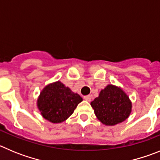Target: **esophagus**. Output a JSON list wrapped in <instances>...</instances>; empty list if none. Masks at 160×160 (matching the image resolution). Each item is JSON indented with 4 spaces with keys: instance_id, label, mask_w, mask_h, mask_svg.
Here are the masks:
<instances>
[{
    "instance_id": "esophagus-1",
    "label": "esophagus",
    "mask_w": 160,
    "mask_h": 160,
    "mask_svg": "<svg viewBox=\"0 0 160 160\" xmlns=\"http://www.w3.org/2000/svg\"><path fill=\"white\" fill-rule=\"evenodd\" d=\"M83 99L86 100V101H91V99H92V96H83Z\"/></svg>"
}]
</instances>
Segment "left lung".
<instances>
[{
    "label": "left lung",
    "mask_w": 160,
    "mask_h": 160,
    "mask_svg": "<svg viewBox=\"0 0 160 160\" xmlns=\"http://www.w3.org/2000/svg\"><path fill=\"white\" fill-rule=\"evenodd\" d=\"M96 117L105 125L113 126L124 121L132 112V103L122 89L108 85L92 103Z\"/></svg>",
    "instance_id": "1"
}]
</instances>
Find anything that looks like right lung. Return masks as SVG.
<instances>
[{"label": "right lung", "mask_w": 160, "mask_h": 160, "mask_svg": "<svg viewBox=\"0 0 160 160\" xmlns=\"http://www.w3.org/2000/svg\"><path fill=\"white\" fill-rule=\"evenodd\" d=\"M82 98L57 81L46 86L41 92L37 106L44 119L52 123L64 121L73 113Z\"/></svg>", "instance_id": "1"}]
</instances>
